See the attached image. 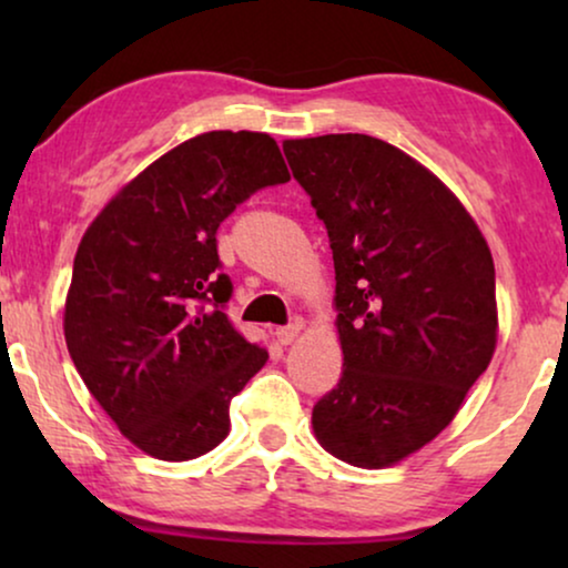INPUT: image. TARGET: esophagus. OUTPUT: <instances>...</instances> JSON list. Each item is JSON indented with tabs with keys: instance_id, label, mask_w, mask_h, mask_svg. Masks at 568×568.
I'll return each instance as SVG.
<instances>
[{
	"instance_id": "1",
	"label": "esophagus",
	"mask_w": 568,
	"mask_h": 568,
	"mask_svg": "<svg viewBox=\"0 0 568 568\" xmlns=\"http://www.w3.org/2000/svg\"><path fill=\"white\" fill-rule=\"evenodd\" d=\"M300 321H292L290 325H282V328H276V338H278V344L282 346H286V344H292L294 338H297V333H300Z\"/></svg>"
}]
</instances>
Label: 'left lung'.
<instances>
[{"mask_svg":"<svg viewBox=\"0 0 568 568\" xmlns=\"http://www.w3.org/2000/svg\"><path fill=\"white\" fill-rule=\"evenodd\" d=\"M284 154L336 268L344 372L313 429L338 460L387 468L453 422L491 362V251L445 183L383 139H290Z\"/></svg>","mask_w":568,"mask_h":568,"instance_id":"left-lung-1","label":"left lung"}]
</instances>
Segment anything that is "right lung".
I'll use <instances>...</instances> for the list:
<instances>
[{
    "label": "right lung",
    "instance_id": "1",
    "mask_svg": "<svg viewBox=\"0 0 568 568\" xmlns=\"http://www.w3.org/2000/svg\"><path fill=\"white\" fill-rule=\"evenodd\" d=\"M290 181L274 139L209 131L162 154L84 232L67 294L77 372L123 437L193 460L230 432V400L266 364L227 317L216 230L255 191Z\"/></svg>",
    "mask_w": 568,
    "mask_h": 568
}]
</instances>
